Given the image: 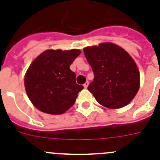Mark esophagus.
Listing matches in <instances>:
<instances>
[{
  "mask_svg": "<svg viewBox=\"0 0 160 160\" xmlns=\"http://www.w3.org/2000/svg\"><path fill=\"white\" fill-rule=\"evenodd\" d=\"M89 85V82H86L84 83V85H83V87H84V88H87V87H88Z\"/></svg>",
  "mask_w": 160,
  "mask_h": 160,
  "instance_id": "esophagus-1",
  "label": "esophagus"
}]
</instances>
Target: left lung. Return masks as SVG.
Segmentation results:
<instances>
[{"mask_svg": "<svg viewBox=\"0 0 160 160\" xmlns=\"http://www.w3.org/2000/svg\"><path fill=\"white\" fill-rule=\"evenodd\" d=\"M83 50L94 75L87 89L98 102L111 109L131 102L139 88L140 74L129 53L111 42Z\"/></svg>", "mask_w": 160, "mask_h": 160, "instance_id": "8db88e82", "label": "left lung"}]
</instances>
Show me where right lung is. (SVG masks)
I'll use <instances>...</instances> for the list:
<instances>
[{"mask_svg":"<svg viewBox=\"0 0 160 160\" xmlns=\"http://www.w3.org/2000/svg\"><path fill=\"white\" fill-rule=\"evenodd\" d=\"M81 53L78 49H48L29 66L25 87L31 102L44 113L62 114L74 104L84 87L76 83L70 66Z\"/></svg>","mask_w":160,"mask_h":160,"instance_id":"1","label":"right lung"}]
</instances>
